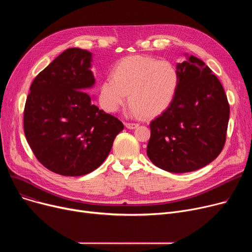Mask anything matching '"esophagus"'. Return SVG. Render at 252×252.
Instances as JSON below:
<instances>
[{
    "label": "esophagus",
    "instance_id": "obj_1",
    "mask_svg": "<svg viewBox=\"0 0 252 252\" xmlns=\"http://www.w3.org/2000/svg\"><path fill=\"white\" fill-rule=\"evenodd\" d=\"M126 127L128 128V129H134V128H137L139 126V124H134V123H126Z\"/></svg>",
    "mask_w": 252,
    "mask_h": 252
}]
</instances>
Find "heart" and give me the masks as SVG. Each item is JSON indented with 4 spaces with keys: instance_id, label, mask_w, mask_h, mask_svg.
Returning <instances> with one entry per match:
<instances>
[{
    "instance_id": "obj_1",
    "label": "heart",
    "mask_w": 252,
    "mask_h": 252,
    "mask_svg": "<svg viewBox=\"0 0 252 252\" xmlns=\"http://www.w3.org/2000/svg\"><path fill=\"white\" fill-rule=\"evenodd\" d=\"M180 86L176 66L165 60L130 55L119 60L111 75L99 87V102L107 112H116L129 98L128 113L154 117L174 102Z\"/></svg>"
}]
</instances>
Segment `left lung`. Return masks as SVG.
Instances as JSON below:
<instances>
[{
	"mask_svg": "<svg viewBox=\"0 0 252 252\" xmlns=\"http://www.w3.org/2000/svg\"><path fill=\"white\" fill-rule=\"evenodd\" d=\"M177 63L180 86L169 107L150 123L147 155L169 173H190L223 148L230 106L219 78L199 58L187 53Z\"/></svg>",
	"mask_w": 252,
	"mask_h": 252,
	"instance_id": "1",
	"label": "left lung"
}]
</instances>
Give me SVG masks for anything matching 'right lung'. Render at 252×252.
<instances>
[{
	"label": "right lung",
	"instance_id": "add662e5",
	"mask_svg": "<svg viewBox=\"0 0 252 252\" xmlns=\"http://www.w3.org/2000/svg\"><path fill=\"white\" fill-rule=\"evenodd\" d=\"M93 54L69 48L39 72L24 108V134L33 154L53 173L87 175L107 158L122 122L93 103Z\"/></svg>",
	"mask_w": 252,
	"mask_h": 252
}]
</instances>
